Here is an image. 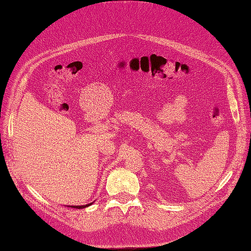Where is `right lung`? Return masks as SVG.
<instances>
[{
	"instance_id": "1",
	"label": "right lung",
	"mask_w": 251,
	"mask_h": 251,
	"mask_svg": "<svg viewBox=\"0 0 251 251\" xmlns=\"http://www.w3.org/2000/svg\"><path fill=\"white\" fill-rule=\"evenodd\" d=\"M90 205H92V203H89V204H86V205H78V206H76V205H71L70 207H72V208H78V209H80V208H85V207H88V206H90Z\"/></svg>"
}]
</instances>
